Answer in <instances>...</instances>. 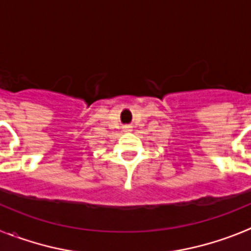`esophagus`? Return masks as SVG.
Returning a JSON list of instances; mask_svg holds the SVG:
<instances>
[{"label":"esophagus","instance_id":"34e87169","mask_svg":"<svg viewBox=\"0 0 251 251\" xmlns=\"http://www.w3.org/2000/svg\"><path fill=\"white\" fill-rule=\"evenodd\" d=\"M130 128H132L130 126H126V127H124V132H130V130H132Z\"/></svg>","mask_w":251,"mask_h":251}]
</instances>
